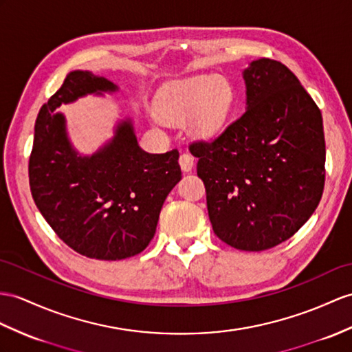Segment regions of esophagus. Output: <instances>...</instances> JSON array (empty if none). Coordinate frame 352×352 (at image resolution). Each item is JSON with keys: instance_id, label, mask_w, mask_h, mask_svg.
Returning <instances> with one entry per match:
<instances>
[{"instance_id": "esophagus-1", "label": "esophagus", "mask_w": 352, "mask_h": 352, "mask_svg": "<svg viewBox=\"0 0 352 352\" xmlns=\"http://www.w3.org/2000/svg\"><path fill=\"white\" fill-rule=\"evenodd\" d=\"M179 164H181V168L184 171H191L194 167V157L191 155V153L185 152L181 157H179Z\"/></svg>"}]
</instances>
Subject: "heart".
Returning a JSON list of instances; mask_svg holds the SVG:
<instances>
[{"instance_id":"1","label":"heart","mask_w":352,"mask_h":352,"mask_svg":"<svg viewBox=\"0 0 352 352\" xmlns=\"http://www.w3.org/2000/svg\"><path fill=\"white\" fill-rule=\"evenodd\" d=\"M233 87L217 74H199L170 83L158 97V113L167 122L190 121L194 135L210 139L218 135L233 109Z\"/></svg>"}]
</instances>
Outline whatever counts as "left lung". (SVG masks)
I'll return each instance as SVG.
<instances>
[{
  "mask_svg": "<svg viewBox=\"0 0 352 352\" xmlns=\"http://www.w3.org/2000/svg\"><path fill=\"white\" fill-rule=\"evenodd\" d=\"M243 80L245 113L190 151L215 234L236 250L264 251L294 236L321 200L322 116L284 64L256 59Z\"/></svg>",
  "mask_w": 352,
  "mask_h": 352,
  "instance_id": "left-lung-1",
  "label": "left lung"
}]
</instances>
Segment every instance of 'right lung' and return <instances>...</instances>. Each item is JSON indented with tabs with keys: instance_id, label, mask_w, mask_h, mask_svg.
<instances>
[{
	"instance_id": "right-lung-1",
	"label": "right lung",
	"mask_w": 352,
	"mask_h": 352,
	"mask_svg": "<svg viewBox=\"0 0 352 352\" xmlns=\"http://www.w3.org/2000/svg\"><path fill=\"white\" fill-rule=\"evenodd\" d=\"M91 72L68 73L38 111L30 157V186L40 213L61 241L88 258L116 261L140 254L155 236L160 212L181 181L179 152H144L131 118L91 155L76 151L61 104L118 92Z\"/></svg>"
}]
</instances>
